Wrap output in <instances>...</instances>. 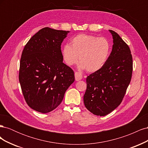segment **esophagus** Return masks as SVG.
Listing matches in <instances>:
<instances>
[{
    "instance_id": "1",
    "label": "esophagus",
    "mask_w": 148,
    "mask_h": 148,
    "mask_svg": "<svg viewBox=\"0 0 148 148\" xmlns=\"http://www.w3.org/2000/svg\"><path fill=\"white\" fill-rule=\"evenodd\" d=\"M75 77L76 81H79V80L82 79L83 78L82 74L78 73V72H75Z\"/></svg>"
}]
</instances>
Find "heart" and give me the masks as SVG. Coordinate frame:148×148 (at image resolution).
<instances>
[{
    "label": "heart",
    "mask_w": 148,
    "mask_h": 148,
    "mask_svg": "<svg viewBox=\"0 0 148 148\" xmlns=\"http://www.w3.org/2000/svg\"><path fill=\"white\" fill-rule=\"evenodd\" d=\"M71 46L65 44L61 53L64 62L68 66L76 64L79 60V69L89 73L100 70L110 56L111 45L105 38L81 34L71 39Z\"/></svg>",
    "instance_id": "heart-1"
}]
</instances>
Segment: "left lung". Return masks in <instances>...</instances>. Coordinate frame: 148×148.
<instances>
[{
  "label": "left lung",
  "mask_w": 148,
  "mask_h": 148,
  "mask_svg": "<svg viewBox=\"0 0 148 148\" xmlns=\"http://www.w3.org/2000/svg\"><path fill=\"white\" fill-rule=\"evenodd\" d=\"M109 32L113 38L112 52L104 66L87 77V88L83 97L86 109L99 116L109 114L120 104L133 71L128 46L115 31Z\"/></svg>",
  "instance_id": "obj_1"
}]
</instances>
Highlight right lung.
I'll return each instance as SVG.
<instances>
[{
    "mask_svg": "<svg viewBox=\"0 0 148 148\" xmlns=\"http://www.w3.org/2000/svg\"><path fill=\"white\" fill-rule=\"evenodd\" d=\"M69 31L44 28L33 36L22 52L19 81L31 109L48 113L60 105L75 81L73 70L63 63L61 44Z\"/></svg>",
    "mask_w": 148,
    "mask_h": 148,
    "instance_id": "right-lung-1",
    "label": "right lung"
}]
</instances>
